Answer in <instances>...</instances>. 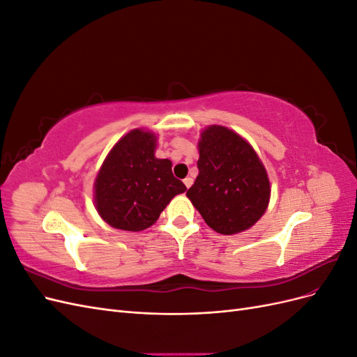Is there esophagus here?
Returning a JSON list of instances; mask_svg holds the SVG:
<instances>
[{
	"mask_svg": "<svg viewBox=\"0 0 357 357\" xmlns=\"http://www.w3.org/2000/svg\"><path fill=\"white\" fill-rule=\"evenodd\" d=\"M183 183H185V186L189 189L190 186H192V183H193V180L190 178V177H186L185 180H183Z\"/></svg>",
	"mask_w": 357,
	"mask_h": 357,
	"instance_id": "1",
	"label": "esophagus"
}]
</instances>
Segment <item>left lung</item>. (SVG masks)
<instances>
[{
  "label": "left lung",
  "mask_w": 357,
  "mask_h": 357,
  "mask_svg": "<svg viewBox=\"0 0 357 357\" xmlns=\"http://www.w3.org/2000/svg\"><path fill=\"white\" fill-rule=\"evenodd\" d=\"M199 174L188 198L210 228L234 235L265 213L271 189L253 147L231 129L213 125L201 134Z\"/></svg>",
  "instance_id": "1"
}]
</instances>
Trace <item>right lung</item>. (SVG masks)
<instances>
[{
    "mask_svg": "<svg viewBox=\"0 0 357 357\" xmlns=\"http://www.w3.org/2000/svg\"><path fill=\"white\" fill-rule=\"evenodd\" d=\"M156 137L134 129L119 139L95 180V204L116 229L143 231L152 226L167 204L186 190L172 176L171 160L155 156Z\"/></svg>",
    "mask_w": 357,
    "mask_h": 357,
    "instance_id": "right-lung-1",
    "label": "right lung"
}]
</instances>
